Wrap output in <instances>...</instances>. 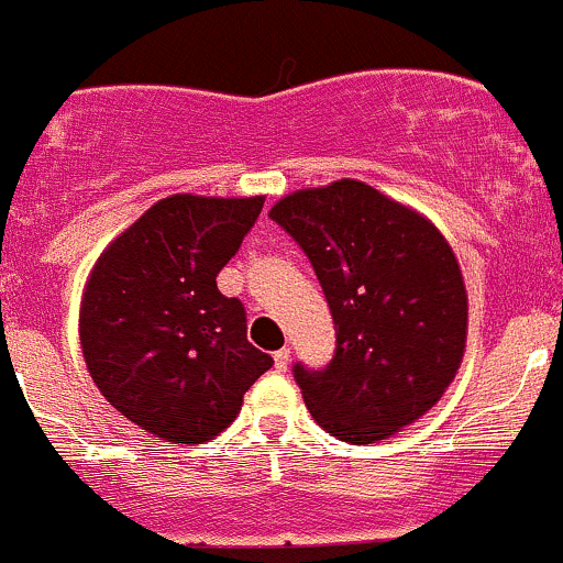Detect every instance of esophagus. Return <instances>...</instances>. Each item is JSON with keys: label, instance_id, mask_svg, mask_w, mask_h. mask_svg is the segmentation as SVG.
<instances>
[{"label": "esophagus", "instance_id": "1", "mask_svg": "<svg viewBox=\"0 0 563 563\" xmlns=\"http://www.w3.org/2000/svg\"><path fill=\"white\" fill-rule=\"evenodd\" d=\"M288 365H291V351H288V349L275 351V371L286 373Z\"/></svg>", "mask_w": 563, "mask_h": 563}]
</instances>
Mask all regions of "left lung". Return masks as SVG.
<instances>
[{
	"instance_id": "obj_1",
	"label": "left lung",
	"mask_w": 563,
	"mask_h": 563,
	"mask_svg": "<svg viewBox=\"0 0 563 563\" xmlns=\"http://www.w3.org/2000/svg\"><path fill=\"white\" fill-rule=\"evenodd\" d=\"M313 264L332 310L334 356L294 378L327 433L373 444L417 422L455 378L468 294L450 242L356 179L297 190L269 209Z\"/></svg>"
}]
</instances>
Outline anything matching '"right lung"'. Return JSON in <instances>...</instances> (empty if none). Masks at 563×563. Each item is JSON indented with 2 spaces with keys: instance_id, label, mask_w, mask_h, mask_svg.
I'll list each match as a JSON object with an SVG mask.
<instances>
[{
  "instance_id": "1",
  "label": "right lung",
  "mask_w": 563,
  "mask_h": 563,
  "mask_svg": "<svg viewBox=\"0 0 563 563\" xmlns=\"http://www.w3.org/2000/svg\"><path fill=\"white\" fill-rule=\"evenodd\" d=\"M264 196L176 192L103 250L81 299L89 376L122 417L155 439L203 444L236 419L272 367L247 343V316L218 275L258 220Z\"/></svg>"
}]
</instances>
